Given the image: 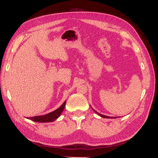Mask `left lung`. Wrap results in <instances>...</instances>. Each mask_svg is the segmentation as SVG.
Wrapping results in <instances>:
<instances>
[{
  "label": "left lung",
  "instance_id": "8db88e82",
  "mask_svg": "<svg viewBox=\"0 0 158 158\" xmlns=\"http://www.w3.org/2000/svg\"><path fill=\"white\" fill-rule=\"evenodd\" d=\"M92 110H94V111L95 112V113L96 114H97L98 116H100V117H103V118H115L116 117H108V116H106V115H103V114H100V113H98V112H97L96 111V110H94L93 108H92Z\"/></svg>",
  "mask_w": 158,
  "mask_h": 158
}]
</instances>
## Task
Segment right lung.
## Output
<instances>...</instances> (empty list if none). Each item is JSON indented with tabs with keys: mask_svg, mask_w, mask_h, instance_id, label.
<instances>
[{
	"mask_svg": "<svg viewBox=\"0 0 158 158\" xmlns=\"http://www.w3.org/2000/svg\"><path fill=\"white\" fill-rule=\"evenodd\" d=\"M66 105V101L64 102L63 104L59 108L54 110L51 112L48 113V114L45 115L41 116H35V117H27V118L32 120L35 122H40V123H46V122H52L57 119V118L60 117V114H62L64 109Z\"/></svg>",
	"mask_w": 158,
	"mask_h": 158,
	"instance_id": "1",
	"label": "right lung"
}]
</instances>
